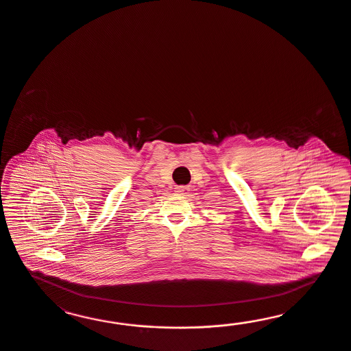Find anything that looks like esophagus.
Here are the masks:
<instances>
[{
  "label": "esophagus",
  "instance_id": "34e87169",
  "mask_svg": "<svg viewBox=\"0 0 351 351\" xmlns=\"http://www.w3.org/2000/svg\"><path fill=\"white\" fill-rule=\"evenodd\" d=\"M189 191H191V188H189L188 185H181V186H178L175 191H176L178 194H180V195H186V194L189 193Z\"/></svg>",
  "mask_w": 351,
  "mask_h": 351
}]
</instances>
